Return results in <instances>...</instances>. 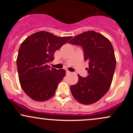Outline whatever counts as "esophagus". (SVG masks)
<instances>
[{"label": "esophagus", "instance_id": "esophagus-1", "mask_svg": "<svg viewBox=\"0 0 133 133\" xmlns=\"http://www.w3.org/2000/svg\"><path fill=\"white\" fill-rule=\"evenodd\" d=\"M71 72H70L69 71H66V74H71Z\"/></svg>", "mask_w": 133, "mask_h": 133}]
</instances>
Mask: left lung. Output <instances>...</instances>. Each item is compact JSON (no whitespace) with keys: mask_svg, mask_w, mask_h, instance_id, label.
<instances>
[{"mask_svg":"<svg viewBox=\"0 0 133 133\" xmlns=\"http://www.w3.org/2000/svg\"><path fill=\"white\" fill-rule=\"evenodd\" d=\"M69 43L82 46L84 60L89 62L88 77L77 74L78 82L71 86L72 94L82 104L95 103L106 94L113 78L116 60L112 44L94 30L77 35Z\"/></svg>","mask_w":133,"mask_h":133,"instance_id":"8db88e82","label":"left lung"}]
</instances>
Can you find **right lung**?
<instances>
[{"label": "right lung", "mask_w": 133, "mask_h": 133, "mask_svg": "<svg viewBox=\"0 0 133 133\" xmlns=\"http://www.w3.org/2000/svg\"><path fill=\"white\" fill-rule=\"evenodd\" d=\"M72 37L39 31L22 42L17 58L18 75L21 88L32 99L45 101L55 94L65 71L50 68L47 64L54 60L55 52Z\"/></svg>", "instance_id": "obj_1"}]
</instances>
